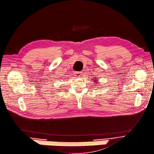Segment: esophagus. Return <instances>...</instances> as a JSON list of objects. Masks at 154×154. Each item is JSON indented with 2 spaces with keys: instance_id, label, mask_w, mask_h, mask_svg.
I'll return each instance as SVG.
<instances>
[{
  "instance_id": "1",
  "label": "esophagus",
  "mask_w": 154,
  "mask_h": 154,
  "mask_svg": "<svg viewBox=\"0 0 154 154\" xmlns=\"http://www.w3.org/2000/svg\"><path fill=\"white\" fill-rule=\"evenodd\" d=\"M75 75H76L75 76H77V77H81V75H82V72H81V71L76 72Z\"/></svg>"
}]
</instances>
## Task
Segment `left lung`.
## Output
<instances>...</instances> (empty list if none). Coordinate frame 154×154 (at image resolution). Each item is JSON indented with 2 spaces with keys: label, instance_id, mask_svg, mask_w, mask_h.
I'll return each mask as SVG.
<instances>
[{
  "label": "left lung",
  "instance_id": "obj_1",
  "mask_svg": "<svg viewBox=\"0 0 154 154\" xmlns=\"http://www.w3.org/2000/svg\"><path fill=\"white\" fill-rule=\"evenodd\" d=\"M96 81H97L95 79V81H94V82H96V83H94V84H96ZM97 83H98V82H97Z\"/></svg>",
  "mask_w": 154,
  "mask_h": 154
}]
</instances>
